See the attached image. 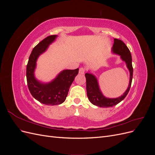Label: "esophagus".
I'll list each match as a JSON object with an SVG mask.
<instances>
[{
	"instance_id": "esophagus-1",
	"label": "esophagus",
	"mask_w": 155,
	"mask_h": 155,
	"mask_svg": "<svg viewBox=\"0 0 155 155\" xmlns=\"http://www.w3.org/2000/svg\"><path fill=\"white\" fill-rule=\"evenodd\" d=\"M85 68L81 67L80 68H79V74H83L84 73H85Z\"/></svg>"
}]
</instances>
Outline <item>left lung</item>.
I'll return each mask as SVG.
<instances>
[{"instance_id":"1","label":"left lung","mask_w":155,"mask_h":155,"mask_svg":"<svg viewBox=\"0 0 155 155\" xmlns=\"http://www.w3.org/2000/svg\"><path fill=\"white\" fill-rule=\"evenodd\" d=\"M112 52L120 55L121 59L125 62L127 67L130 72V80L129 87L123 95L116 98H108L105 97L101 93L97 78L93 74L90 73L85 74L87 92L89 101L93 105L100 107H111L122 101L127 95L132 83L133 68L132 65V57L127 46L122 41L118 39H114V44L112 48Z\"/></svg>"}]
</instances>
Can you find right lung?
<instances>
[{
    "label": "right lung",
    "instance_id": "1",
    "mask_svg": "<svg viewBox=\"0 0 155 155\" xmlns=\"http://www.w3.org/2000/svg\"><path fill=\"white\" fill-rule=\"evenodd\" d=\"M57 37L56 35L48 36L37 44L31 51L26 67L27 84L31 94L41 104L48 105H59L65 101L70 87L79 72V68L64 70L48 83H41L35 78L37 58L47 50Z\"/></svg>",
    "mask_w": 155,
    "mask_h": 155
}]
</instances>
